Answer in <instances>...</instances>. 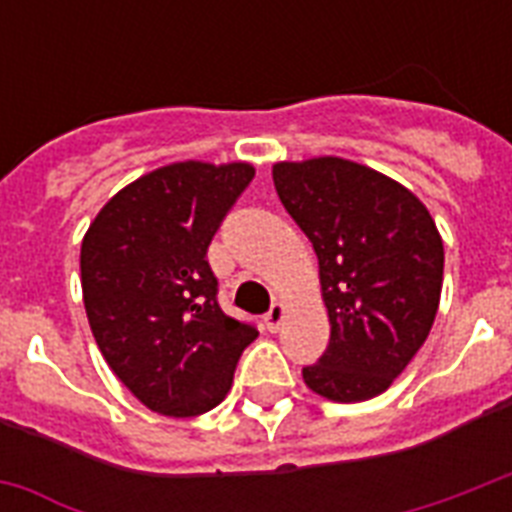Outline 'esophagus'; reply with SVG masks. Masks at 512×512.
Returning <instances> with one entry per match:
<instances>
[{
  "instance_id": "1",
  "label": "esophagus",
  "mask_w": 512,
  "mask_h": 512,
  "mask_svg": "<svg viewBox=\"0 0 512 512\" xmlns=\"http://www.w3.org/2000/svg\"><path fill=\"white\" fill-rule=\"evenodd\" d=\"M284 316H287V308L281 303H273L271 311L265 313V327L271 329V332H276V329L281 327V321H284Z\"/></svg>"
}]
</instances>
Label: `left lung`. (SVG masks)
<instances>
[{
    "label": "left lung",
    "mask_w": 512,
    "mask_h": 512,
    "mask_svg": "<svg viewBox=\"0 0 512 512\" xmlns=\"http://www.w3.org/2000/svg\"><path fill=\"white\" fill-rule=\"evenodd\" d=\"M273 185L319 257L332 327L305 385L340 404L380 396L436 319L444 241L433 217L409 188L337 156L273 164Z\"/></svg>",
    "instance_id": "left-lung-1"
}]
</instances>
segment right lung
Listing matches in <instances>:
<instances>
[{"label":"right lung","mask_w":512,"mask_h":512,"mask_svg":"<svg viewBox=\"0 0 512 512\" xmlns=\"http://www.w3.org/2000/svg\"><path fill=\"white\" fill-rule=\"evenodd\" d=\"M244 162H177L116 193L82 241L84 311L111 372L167 417L215 409L257 329L223 313L207 249L252 183Z\"/></svg>","instance_id":"add662e5"}]
</instances>
